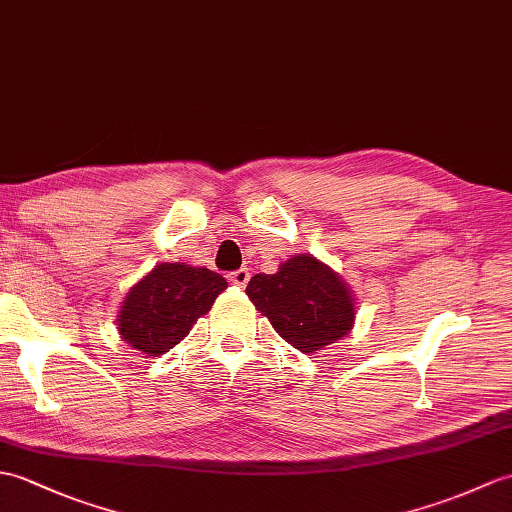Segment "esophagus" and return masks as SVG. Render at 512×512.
Wrapping results in <instances>:
<instances>
[{
	"label": "esophagus",
	"mask_w": 512,
	"mask_h": 512,
	"mask_svg": "<svg viewBox=\"0 0 512 512\" xmlns=\"http://www.w3.org/2000/svg\"><path fill=\"white\" fill-rule=\"evenodd\" d=\"M248 279H251V272H248V268H240V270H235L229 275V281L233 285H237V288H246Z\"/></svg>",
	"instance_id": "esophagus-1"
}]
</instances>
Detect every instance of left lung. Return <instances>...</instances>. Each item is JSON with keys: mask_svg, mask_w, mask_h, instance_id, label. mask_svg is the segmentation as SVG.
Returning <instances> with one entry per match:
<instances>
[{"mask_svg": "<svg viewBox=\"0 0 512 512\" xmlns=\"http://www.w3.org/2000/svg\"><path fill=\"white\" fill-rule=\"evenodd\" d=\"M246 294L277 334L301 353L344 338L355 320L349 285L307 253L283 261L275 275H255Z\"/></svg>", "mask_w": 512, "mask_h": 512, "instance_id": "obj_1", "label": "left lung"}]
</instances>
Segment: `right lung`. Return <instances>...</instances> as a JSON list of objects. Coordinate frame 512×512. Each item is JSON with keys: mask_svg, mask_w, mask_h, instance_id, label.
Wrapping results in <instances>:
<instances>
[{"mask_svg": "<svg viewBox=\"0 0 512 512\" xmlns=\"http://www.w3.org/2000/svg\"><path fill=\"white\" fill-rule=\"evenodd\" d=\"M227 288V279L209 268L165 261L130 288L117 329L130 347L159 358L192 331Z\"/></svg>", "mask_w": 512, "mask_h": 512, "instance_id": "right-lung-1", "label": "right lung"}]
</instances>
